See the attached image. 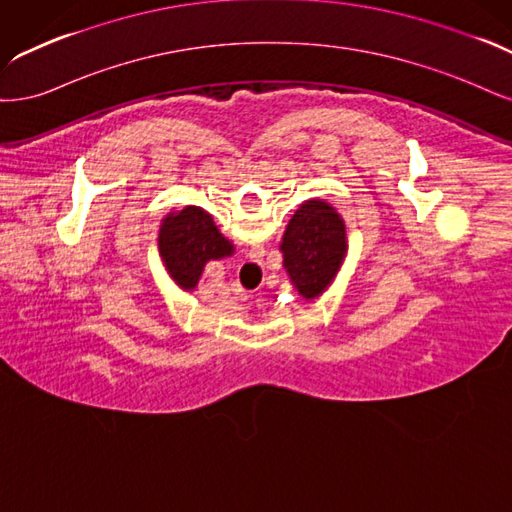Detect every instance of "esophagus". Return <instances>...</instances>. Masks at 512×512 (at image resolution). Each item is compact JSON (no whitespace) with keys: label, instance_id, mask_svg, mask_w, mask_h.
<instances>
[{"label":"esophagus","instance_id":"obj_1","mask_svg":"<svg viewBox=\"0 0 512 512\" xmlns=\"http://www.w3.org/2000/svg\"><path fill=\"white\" fill-rule=\"evenodd\" d=\"M251 266H253V263H251Z\"/></svg>","mask_w":512,"mask_h":512}]
</instances>
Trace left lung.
Wrapping results in <instances>:
<instances>
[{
  "mask_svg": "<svg viewBox=\"0 0 512 512\" xmlns=\"http://www.w3.org/2000/svg\"><path fill=\"white\" fill-rule=\"evenodd\" d=\"M280 251L283 266L302 298H319L332 285L346 255L342 217L323 200L304 202L285 229Z\"/></svg>",
  "mask_w": 512,
  "mask_h": 512,
  "instance_id": "8db88e82",
  "label": "left lung"
}]
</instances>
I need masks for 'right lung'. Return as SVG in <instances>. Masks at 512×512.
Instances as JSON below:
<instances>
[{
    "instance_id": "1",
    "label": "right lung",
    "mask_w": 512,
    "mask_h": 512,
    "mask_svg": "<svg viewBox=\"0 0 512 512\" xmlns=\"http://www.w3.org/2000/svg\"><path fill=\"white\" fill-rule=\"evenodd\" d=\"M157 242L168 274L185 291L197 287L208 261L234 253V244L219 232L210 214L197 206L170 212L161 221Z\"/></svg>"
}]
</instances>
